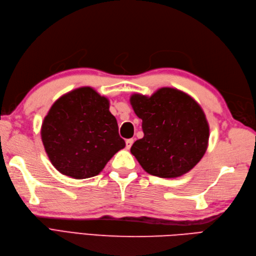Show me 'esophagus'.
<instances>
[{
	"label": "esophagus",
	"mask_w": 256,
	"mask_h": 256,
	"mask_svg": "<svg viewBox=\"0 0 256 256\" xmlns=\"http://www.w3.org/2000/svg\"><path fill=\"white\" fill-rule=\"evenodd\" d=\"M134 138H128V140L126 141V147H127V150H129L131 146H132V144H134Z\"/></svg>",
	"instance_id": "1"
}]
</instances>
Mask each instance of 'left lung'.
I'll list each match as a JSON object with an SVG mask.
<instances>
[{"label":"left lung","mask_w":256,"mask_h":256,"mask_svg":"<svg viewBox=\"0 0 256 256\" xmlns=\"http://www.w3.org/2000/svg\"><path fill=\"white\" fill-rule=\"evenodd\" d=\"M130 104L142 120L144 132L130 152L145 172L162 178L180 177L203 158L209 126L202 108L191 96L162 88L150 97L131 95Z\"/></svg>","instance_id":"1"}]
</instances>
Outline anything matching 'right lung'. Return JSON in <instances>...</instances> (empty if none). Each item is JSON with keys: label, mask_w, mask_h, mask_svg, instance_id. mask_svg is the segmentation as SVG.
Wrapping results in <instances>:
<instances>
[{"label": "right lung", "mask_w": 256, "mask_h": 256, "mask_svg": "<svg viewBox=\"0 0 256 256\" xmlns=\"http://www.w3.org/2000/svg\"><path fill=\"white\" fill-rule=\"evenodd\" d=\"M109 108V99L90 86L69 92L53 104L40 134L60 173L76 180L96 176L125 147Z\"/></svg>", "instance_id": "add662e5"}]
</instances>
